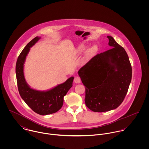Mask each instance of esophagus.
<instances>
[{
    "label": "esophagus",
    "instance_id": "1",
    "mask_svg": "<svg viewBox=\"0 0 149 149\" xmlns=\"http://www.w3.org/2000/svg\"><path fill=\"white\" fill-rule=\"evenodd\" d=\"M74 81L76 84H79L81 83V79L79 77H76L74 79Z\"/></svg>",
    "mask_w": 149,
    "mask_h": 149
}]
</instances>
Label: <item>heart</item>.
<instances>
[{"instance_id": "1", "label": "heart", "mask_w": 149, "mask_h": 149, "mask_svg": "<svg viewBox=\"0 0 149 149\" xmlns=\"http://www.w3.org/2000/svg\"><path fill=\"white\" fill-rule=\"evenodd\" d=\"M79 51H80V52H84V51L85 50V46H83V45L80 46V47L79 48ZM94 52H95V49H94V48H92V49H91L88 51V54H92V53H94Z\"/></svg>"}]
</instances>
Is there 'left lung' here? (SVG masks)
Returning a JSON list of instances; mask_svg holds the SVG:
<instances>
[{"label": "left lung", "instance_id": "left-lung-1", "mask_svg": "<svg viewBox=\"0 0 149 149\" xmlns=\"http://www.w3.org/2000/svg\"><path fill=\"white\" fill-rule=\"evenodd\" d=\"M107 38L112 49L94 56L78 72L85 86V104L97 112L119 106L132 77V68L126 50L112 37Z\"/></svg>", "mask_w": 149, "mask_h": 149}]
</instances>
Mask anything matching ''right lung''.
<instances>
[{
    "label": "right lung",
    "mask_w": 149,
    "mask_h": 149,
    "mask_svg": "<svg viewBox=\"0 0 149 149\" xmlns=\"http://www.w3.org/2000/svg\"><path fill=\"white\" fill-rule=\"evenodd\" d=\"M41 38L35 37L22 51L16 64L17 85L22 99L33 111L41 115L52 114L60 110L63 105L64 97L72 86L73 77L65 83L47 91H39L31 88L27 84L23 73V65L30 47Z\"/></svg>",
    "instance_id": "obj_1"
}]
</instances>
